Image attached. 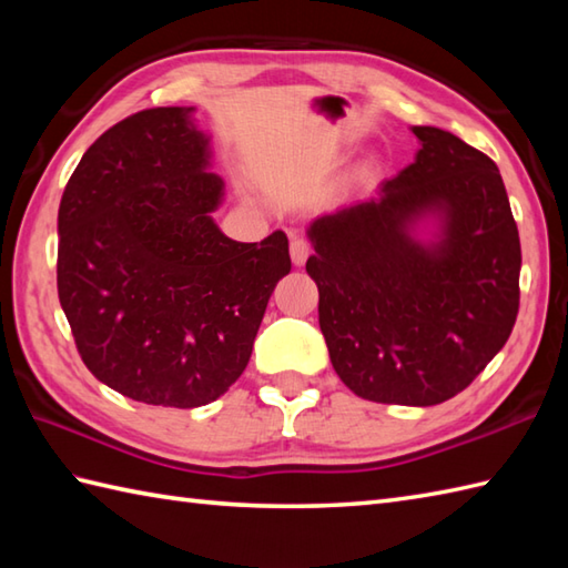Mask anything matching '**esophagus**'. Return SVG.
Listing matches in <instances>:
<instances>
[{"instance_id": "34e87169", "label": "esophagus", "mask_w": 568, "mask_h": 568, "mask_svg": "<svg viewBox=\"0 0 568 568\" xmlns=\"http://www.w3.org/2000/svg\"><path fill=\"white\" fill-rule=\"evenodd\" d=\"M310 253H312V246H310L307 239L295 236V239L291 241V256H293V263H295V265H303V263L307 261Z\"/></svg>"}]
</instances>
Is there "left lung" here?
Wrapping results in <instances>:
<instances>
[{
    "label": "left lung",
    "instance_id": "1",
    "mask_svg": "<svg viewBox=\"0 0 568 568\" xmlns=\"http://www.w3.org/2000/svg\"><path fill=\"white\" fill-rule=\"evenodd\" d=\"M415 163L381 197L310 226L307 273L336 376L385 405H439L468 388L508 342L520 310V234L498 165L449 131L413 126ZM445 214L419 247L406 224Z\"/></svg>",
    "mask_w": 568,
    "mask_h": 568
}]
</instances>
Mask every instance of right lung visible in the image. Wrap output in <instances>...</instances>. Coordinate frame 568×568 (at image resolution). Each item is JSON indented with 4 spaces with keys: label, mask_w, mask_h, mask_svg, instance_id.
Instances as JSON below:
<instances>
[{
    "label": "right lung",
    "mask_w": 568,
    "mask_h": 568,
    "mask_svg": "<svg viewBox=\"0 0 568 568\" xmlns=\"http://www.w3.org/2000/svg\"><path fill=\"white\" fill-rule=\"evenodd\" d=\"M183 106L106 129L58 210V297L84 366L131 400L200 407L244 373L287 236L241 244L210 212L222 180Z\"/></svg>",
    "instance_id": "right-lung-1"
}]
</instances>
